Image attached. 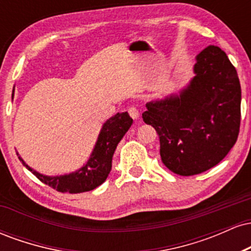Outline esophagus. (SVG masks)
I'll return each mask as SVG.
<instances>
[{"mask_svg":"<svg viewBox=\"0 0 251 251\" xmlns=\"http://www.w3.org/2000/svg\"><path fill=\"white\" fill-rule=\"evenodd\" d=\"M128 113H129V116H131L132 119L137 120L138 118H139V111H138L134 106H131V107L128 108Z\"/></svg>","mask_w":251,"mask_h":251,"instance_id":"1","label":"esophagus"}]
</instances>
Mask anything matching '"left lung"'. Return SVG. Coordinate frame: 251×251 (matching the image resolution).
<instances>
[{
  "mask_svg": "<svg viewBox=\"0 0 251 251\" xmlns=\"http://www.w3.org/2000/svg\"><path fill=\"white\" fill-rule=\"evenodd\" d=\"M194 74L178 93L146 103L143 113L159 135L164 165L180 176L217 165L240 132V79L226 54L206 47L196 56Z\"/></svg>",
  "mask_w": 251,
  "mask_h": 251,
  "instance_id": "left-lung-1",
  "label": "left lung"
}]
</instances>
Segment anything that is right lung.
<instances>
[{"label": "right lung", "instance_id": "1", "mask_svg": "<svg viewBox=\"0 0 251 251\" xmlns=\"http://www.w3.org/2000/svg\"><path fill=\"white\" fill-rule=\"evenodd\" d=\"M14 98V89L11 99ZM132 118L127 112L117 113L102 124L98 139L94 145L93 151L89 155L86 164L76 171L71 174L59 176H46L31 169L21 158L19 152V159L34 176H36L42 183L47 184L50 188L60 192H70V194H80V192L91 191L101 185L106 180L112 169V158L116 151L117 145L131 127Z\"/></svg>", "mask_w": 251, "mask_h": 251}]
</instances>
